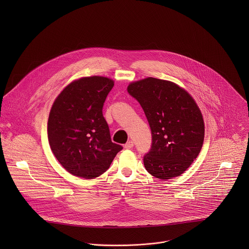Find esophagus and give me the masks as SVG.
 <instances>
[{
  "instance_id": "34e87169",
  "label": "esophagus",
  "mask_w": 249,
  "mask_h": 249,
  "mask_svg": "<svg viewBox=\"0 0 249 249\" xmlns=\"http://www.w3.org/2000/svg\"><path fill=\"white\" fill-rule=\"evenodd\" d=\"M133 145H134V144H133L132 141H128V142L124 144V147H125L126 149H130V148L133 147Z\"/></svg>"
}]
</instances>
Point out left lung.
<instances>
[{
  "mask_svg": "<svg viewBox=\"0 0 249 249\" xmlns=\"http://www.w3.org/2000/svg\"><path fill=\"white\" fill-rule=\"evenodd\" d=\"M127 91L141 105L151 129L145 170L161 180L181 176L204 141V121L196 101L177 83L155 77L130 82Z\"/></svg>",
  "mask_w": 249,
  "mask_h": 249,
  "instance_id": "left-lung-1",
  "label": "left lung"
}]
</instances>
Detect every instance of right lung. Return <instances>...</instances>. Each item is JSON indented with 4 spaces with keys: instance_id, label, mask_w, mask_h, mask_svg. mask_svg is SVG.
<instances>
[{
    "instance_id": "add662e5",
    "label": "right lung",
    "mask_w": 249,
    "mask_h": 249,
    "mask_svg": "<svg viewBox=\"0 0 249 249\" xmlns=\"http://www.w3.org/2000/svg\"><path fill=\"white\" fill-rule=\"evenodd\" d=\"M114 80L101 75L72 80L56 97L48 120V139L59 164L72 176L100 177L123 146L111 141L103 107Z\"/></svg>"
}]
</instances>
